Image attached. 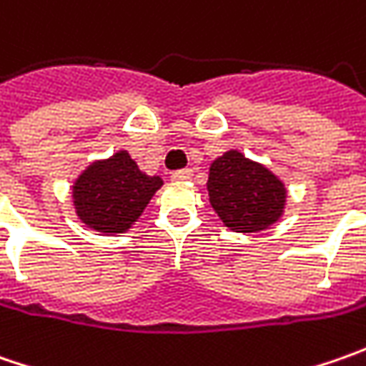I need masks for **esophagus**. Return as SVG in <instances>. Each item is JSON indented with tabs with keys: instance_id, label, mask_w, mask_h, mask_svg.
<instances>
[{
	"instance_id": "1",
	"label": "esophagus",
	"mask_w": 366,
	"mask_h": 366,
	"mask_svg": "<svg viewBox=\"0 0 366 366\" xmlns=\"http://www.w3.org/2000/svg\"><path fill=\"white\" fill-rule=\"evenodd\" d=\"M191 179H193V171L191 169H183V171H175L173 173V181H177V183H187Z\"/></svg>"
}]
</instances>
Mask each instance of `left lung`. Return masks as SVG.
Returning a JSON list of instances; mask_svg holds the SVG:
<instances>
[{
	"label": "left lung",
	"instance_id": "obj_1",
	"mask_svg": "<svg viewBox=\"0 0 366 366\" xmlns=\"http://www.w3.org/2000/svg\"><path fill=\"white\" fill-rule=\"evenodd\" d=\"M209 205L232 232H262L277 224L287 204V187L262 162L230 148L209 164Z\"/></svg>",
	"mask_w": 366,
	"mask_h": 366
}]
</instances>
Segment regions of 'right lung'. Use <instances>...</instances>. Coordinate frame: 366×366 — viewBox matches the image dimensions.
<instances>
[{
    "label": "right lung",
    "mask_w": 366,
    "mask_h": 366,
    "mask_svg": "<svg viewBox=\"0 0 366 366\" xmlns=\"http://www.w3.org/2000/svg\"><path fill=\"white\" fill-rule=\"evenodd\" d=\"M161 187V177L140 171L122 148L107 159L89 162L73 181L71 197L77 218L89 230L118 236L138 222Z\"/></svg>",
    "instance_id": "obj_1"
}]
</instances>
